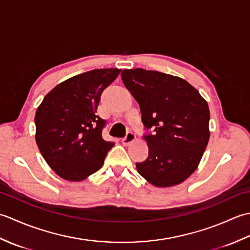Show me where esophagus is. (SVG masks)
<instances>
[{
    "mask_svg": "<svg viewBox=\"0 0 250 250\" xmlns=\"http://www.w3.org/2000/svg\"><path fill=\"white\" fill-rule=\"evenodd\" d=\"M135 139H136V136H135V134L133 133V132H128L125 139H122V144L125 145V146H128V145L131 144L132 142H134Z\"/></svg>",
    "mask_w": 250,
    "mask_h": 250,
    "instance_id": "34e87169",
    "label": "esophagus"
}]
</instances>
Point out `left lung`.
Masks as SVG:
<instances>
[{"mask_svg": "<svg viewBox=\"0 0 250 250\" xmlns=\"http://www.w3.org/2000/svg\"><path fill=\"white\" fill-rule=\"evenodd\" d=\"M121 78L140 105L148 157L137 172L156 187H172L192 174L209 140V109L198 90L183 78L133 68Z\"/></svg>", "mask_w": 250, "mask_h": 250, "instance_id": "8db88e82", "label": "left lung"}]
</instances>
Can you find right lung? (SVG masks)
<instances>
[{
  "label": "right lung",
  "mask_w": 250,
  "mask_h": 250,
  "mask_svg": "<svg viewBox=\"0 0 250 250\" xmlns=\"http://www.w3.org/2000/svg\"><path fill=\"white\" fill-rule=\"evenodd\" d=\"M120 71L98 68L68 78L52 89L37 107V147L63 179L81 182L103 167L114 143L102 137L106 121L95 113L101 94Z\"/></svg>",
  "instance_id": "add662e5"
}]
</instances>
